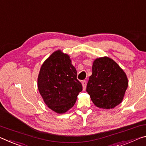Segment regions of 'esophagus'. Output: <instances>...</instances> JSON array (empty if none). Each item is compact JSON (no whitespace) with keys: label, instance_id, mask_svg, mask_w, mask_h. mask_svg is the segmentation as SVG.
Returning a JSON list of instances; mask_svg holds the SVG:
<instances>
[{"label":"esophagus","instance_id":"1","mask_svg":"<svg viewBox=\"0 0 146 146\" xmlns=\"http://www.w3.org/2000/svg\"><path fill=\"white\" fill-rule=\"evenodd\" d=\"M82 86H83V90H85L86 89V87H87V81L86 80L82 81Z\"/></svg>","mask_w":146,"mask_h":146}]
</instances>
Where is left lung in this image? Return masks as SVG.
<instances>
[{"instance_id":"8db88e82","label":"left lung","mask_w":146,"mask_h":146,"mask_svg":"<svg viewBox=\"0 0 146 146\" xmlns=\"http://www.w3.org/2000/svg\"><path fill=\"white\" fill-rule=\"evenodd\" d=\"M127 87L125 73L113 59L104 57L94 61L87 92L96 106L106 109L114 108L123 100Z\"/></svg>"}]
</instances>
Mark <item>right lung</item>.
Segmentation results:
<instances>
[{"label":"right lung","instance_id":"obj_1","mask_svg":"<svg viewBox=\"0 0 146 146\" xmlns=\"http://www.w3.org/2000/svg\"><path fill=\"white\" fill-rule=\"evenodd\" d=\"M37 86L46 106L59 114L72 108L83 90L70 57L60 50L54 52L42 64Z\"/></svg>","mask_w":146,"mask_h":146}]
</instances>
